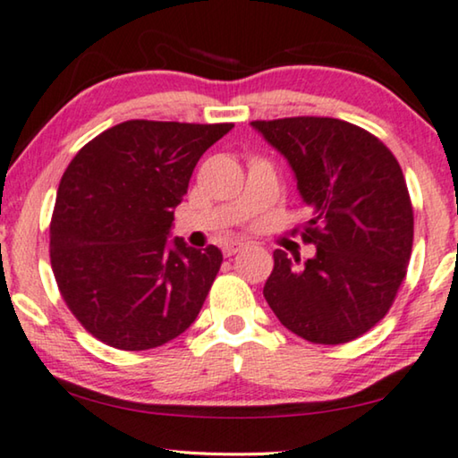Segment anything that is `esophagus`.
<instances>
[{"label":"esophagus","mask_w":458,"mask_h":458,"mask_svg":"<svg viewBox=\"0 0 458 458\" xmlns=\"http://www.w3.org/2000/svg\"><path fill=\"white\" fill-rule=\"evenodd\" d=\"M245 248V242L242 240H233V242H227L223 245V254L225 256H233L237 251H242Z\"/></svg>","instance_id":"esophagus-1"}]
</instances>
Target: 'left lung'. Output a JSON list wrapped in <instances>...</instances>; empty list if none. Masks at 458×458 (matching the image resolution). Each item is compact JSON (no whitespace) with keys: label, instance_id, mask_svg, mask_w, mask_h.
<instances>
[{"label":"left lung","instance_id":"left-lung-1","mask_svg":"<svg viewBox=\"0 0 458 458\" xmlns=\"http://www.w3.org/2000/svg\"><path fill=\"white\" fill-rule=\"evenodd\" d=\"M287 158L310 210L301 262L275 250L264 284L284 328L316 344L349 343L386 316L407 275L413 207L393 152L360 125L335 117L251 122Z\"/></svg>","mask_w":458,"mask_h":458}]
</instances>
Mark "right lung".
<instances>
[{"instance_id": "obj_1", "label": "right lung", "mask_w": 458, "mask_h": 458, "mask_svg": "<svg viewBox=\"0 0 458 458\" xmlns=\"http://www.w3.org/2000/svg\"><path fill=\"white\" fill-rule=\"evenodd\" d=\"M233 123L130 119L78 150L51 216V268L76 320L105 344L155 349L191 327L221 268L175 237L196 163Z\"/></svg>"}]
</instances>
